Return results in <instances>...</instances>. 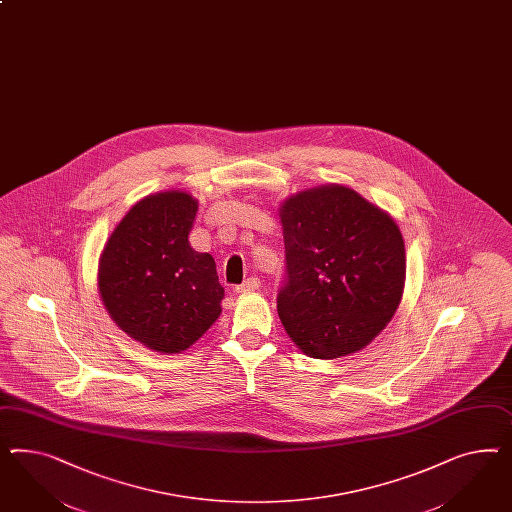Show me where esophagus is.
<instances>
[{"label":"esophagus","mask_w":512,"mask_h":512,"mask_svg":"<svg viewBox=\"0 0 512 512\" xmlns=\"http://www.w3.org/2000/svg\"><path fill=\"white\" fill-rule=\"evenodd\" d=\"M260 286H262V282H260V278L252 277L247 278L241 286H237L235 288V292L237 293H250L256 292V290H260Z\"/></svg>","instance_id":"1"}]
</instances>
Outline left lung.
<instances>
[{
  "label": "left lung",
  "instance_id": "1",
  "mask_svg": "<svg viewBox=\"0 0 512 512\" xmlns=\"http://www.w3.org/2000/svg\"><path fill=\"white\" fill-rule=\"evenodd\" d=\"M278 219L288 280L277 308L286 333L314 359L363 350L402 301L406 249L396 220L336 183L288 196Z\"/></svg>",
  "mask_w": 512,
  "mask_h": 512
}]
</instances>
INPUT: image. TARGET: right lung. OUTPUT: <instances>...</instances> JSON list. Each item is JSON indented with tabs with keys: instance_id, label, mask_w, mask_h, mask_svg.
<instances>
[{
	"instance_id": "right-lung-1",
	"label": "right lung",
	"mask_w": 512,
	"mask_h": 512,
	"mask_svg": "<svg viewBox=\"0 0 512 512\" xmlns=\"http://www.w3.org/2000/svg\"><path fill=\"white\" fill-rule=\"evenodd\" d=\"M196 211L185 190L149 194L119 220L99 258L97 288L110 318L164 355L190 348L222 312L215 260L190 247Z\"/></svg>"
}]
</instances>
